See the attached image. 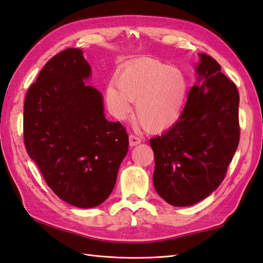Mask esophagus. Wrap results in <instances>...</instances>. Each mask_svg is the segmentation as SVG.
I'll return each instance as SVG.
<instances>
[{
	"label": "esophagus",
	"mask_w": 263,
	"mask_h": 263,
	"mask_svg": "<svg viewBox=\"0 0 263 263\" xmlns=\"http://www.w3.org/2000/svg\"><path fill=\"white\" fill-rule=\"evenodd\" d=\"M140 142H141V139L139 137L135 136V135H130V136H129V145L132 147L137 146L138 144H140Z\"/></svg>",
	"instance_id": "obj_1"
}]
</instances>
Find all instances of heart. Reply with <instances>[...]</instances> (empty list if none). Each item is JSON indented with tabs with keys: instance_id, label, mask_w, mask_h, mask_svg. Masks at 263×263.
Listing matches in <instances>:
<instances>
[{
	"instance_id": "obj_1",
	"label": "heart",
	"mask_w": 263,
	"mask_h": 263,
	"mask_svg": "<svg viewBox=\"0 0 263 263\" xmlns=\"http://www.w3.org/2000/svg\"><path fill=\"white\" fill-rule=\"evenodd\" d=\"M187 93L189 80L182 70L146 59L119 70L116 81L106 86L105 102L110 114L123 121L136 101L137 121L149 132H160L179 118Z\"/></svg>"
}]
</instances>
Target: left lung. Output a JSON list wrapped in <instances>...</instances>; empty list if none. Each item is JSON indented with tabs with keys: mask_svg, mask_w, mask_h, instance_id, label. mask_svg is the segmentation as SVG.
Segmentation results:
<instances>
[{
	"mask_svg": "<svg viewBox=\"0 0 263 263\" xmlns=\"http://www.w3.org/2000/svg\"><path fill=\"white\" fill-rule=\"evenodd\" d=\"M198 55L197 82L178 122L150 139L155 189L173 206L193 205L216 190L239 144L236 84L211 55Z\"/></svg>",
	"mask_w": 263,
	"mask_h": 263,
	"instance_id": "1",
	"label": "left lung"
}]
</instances>
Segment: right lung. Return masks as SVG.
Wrapping results in <instances>:
<instances>
[{
    "label": "right lung",
    "instance_id": "obj_1",
    "mask_svg": "<svg viewBox=\"0 0 263 263\" xmlns=\"http://www.w3.org/2000/svg\"><path fill=\"white\" fill-rule=\"evenodd\" d=\"M90 77L82 50L68 48L46 63L24 103L27 154L54 194L80 209L112 193L129 145L124 126L106 121Z\"/></svg>",
    "mask_w": 263,
    "mask_h": 263
}]
</instances>
